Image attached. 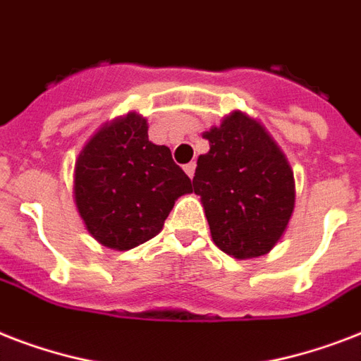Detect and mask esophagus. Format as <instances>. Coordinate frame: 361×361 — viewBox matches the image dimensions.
<instances>
[{"mask_svg": "<svg viewBox=\"0 0 361 361\" xmlns=\"http://www.w3.org/2000/svg\"><path fill=\"white\" fill-rule=\"evenodd\" d=\"M195 169H197V163H195V161H191V163L183 166V170H185V174L189 176V178H192V176H195Z\"/></svg>", "mask_w": 361, "mask_h": 361, "instance_id": "34e87169", "label": "esophagus"}]
</instances>
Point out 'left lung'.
I'll use <instances>...</instances> for the list:
<instances>
[{"mask_svg": "<svg viewBox=\"0 0 361 361\" xmlns=\"http://www.w3.org/2000/svg\"><path fill=\"white\" fill-rule=\"evenodd\" d=\"M204 138L192 178L215 245L236 258L271 251L294 209V174L271 136L243 112L228 116Z\"/></svg>", "mask_w": 361, "mask_h": 361, "instance_id": "obj_1", "label": "left lung"}]
</instances>
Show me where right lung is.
<instances>
[{
    "label": "right lung",
    "mask_w": 361,
    "mask_h": 361,
    "mask_svg": "<svg viewBox=\"0 0 361 361\" xmlns=\"http://www.w3.org/2000/svg\"><path fill=\"white\" fill-rule=\"evenodd\" d=\"M191 191L189 176L169 147L147 140L136 114L103 127L76 161V208L90 234L118 251L157 236L176 198Z\"/></svg>",
    "instance_id": "1"
}]
</instances>
